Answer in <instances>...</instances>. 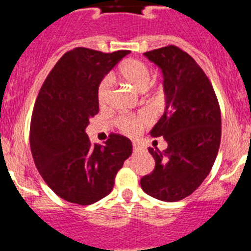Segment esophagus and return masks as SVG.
Segmentation results:
<instances>
[{
    "label": "esophagus",
    "mask_w": 251,
    "mask_h": 251,
    "mask_svg": "<svg viewBox=\"0 0 251 251\" xmlns=\"http://www.w3.org/2000/svg\"><path fill=\"white\" fill-rule=\"evenodd\" d=\"M141 147H139L138 145H136V143H134V145H133V152L134 153H138V152H141Z\"/></svg>",
    "instance_id": "obj_1"
}]
</instances>
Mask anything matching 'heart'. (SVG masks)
<instances>
[{"instance_id": "1", "label": "heart", "mask_w": 251, "mask_h": 251, "mask_svg": "<svg viewBox=\"0 0 251 251\" xmlns=\"http://www.w3.org/2000/svg\"><path fill=\"white\" fill-rule=\"evenodd\" d=\"M119 75L124 81L134 88L137 92L143 93L147 90L152 80V73L147 64L142 63L139 60H127L119 68ZM110 84L112 80L109 77L104 79L98 88V103L104 106L108 103L110 94ZM148 117L145 114H139L136 117H119L117 119V126L123 133L128 136H134L143 127L148 124Z\"/></svg>"}]
</instances>
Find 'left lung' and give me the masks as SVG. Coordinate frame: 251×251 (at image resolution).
I'll list each match as a JSON object with an SVG mask.
<instances>
[{
    "instance_id": "left-lung-1",
    "label": "left lung",
    "mask_w": 251,
    "mask_h": 251,
    "mask_svg": "<svg viewBox=\"0 0 251 251\" xmlns=\"http://www.w3.org/2000/svg\"><path fill=\"white\" fill-rule=\"evenodd\" d=\"M163 75L165 112L150 132L163 137L165 151L148 148L156 167L143 176V191L175 202L190 196L210 174L221 139V113L202 69L177 46L145 52Z\"/></svg>"
}]
</instances>
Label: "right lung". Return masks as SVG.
<instances>
[{
	"label": "right lung",
	"mask_w": 251,
	"mask_h": 251,
	"mask_svg": "<svg viewBox=\"0 0 251 251\" xmlns=\"http://www.w3.org/2000/svg\"><path fill=\"white\" fill-rule=\"evenodd\" d=\"M128 54L75 48L41 86L31 118V152L44 181L68 202L92 205L109 195L117 172L132 154L126 137L110 134L104 146H93L85 132L99 112L101 80Z\"/></svg>",
	"instance_id": "1"
}]
</instances>
